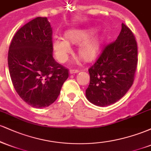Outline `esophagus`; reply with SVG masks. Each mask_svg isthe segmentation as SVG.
Masks as SVG:
<instances>
[{"label": "esophagus", "instance_id": "esophagus-1", "mask_svg": "<svg viewBox=\"0 0 151 151\" xmlns=\"http://www.w3.org/2000/svg\"><path fill=\"white\" fill-rule=\"evenodd\" d=\"M79 70H71L70 71V74H77V73H79Z\"/></svg>", "mask_w": 151, "mask_h": 151}]
</instances>
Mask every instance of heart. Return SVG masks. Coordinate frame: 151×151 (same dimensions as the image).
<instances>
[{
  "mask_svg": "<svg viewBox=\"0 0 151 151\" xmlns=\"http://www.w3.org/2000/svg\"><path fill=\"white\" fill-rule=\"evenodd\" d=\"M93 34L91 30H77L73 29L66 31L65 38L55 37L52 42V46L55 56L59 61L65 62L68 59L69 55L72 52V44H79L78 52L83 60L89 61L96 57L99 50L101 38L99 36L90 37Z\"/></svg>",
  "mask_w": 151,
  "mask_h": 151,
  "instance_id": "b5f03b06",
  "label": "heart"
}]
</instances>
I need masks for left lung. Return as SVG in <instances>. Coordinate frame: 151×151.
<instances>
[{
	"instance_id": "8db88e82",
	"label": "left lung",
	"mask_w": 151,
	"mask_h": 151,
	"mask_svg": "<svg viewBox=\"0 0 151 151\" xmlns=\"http://www.w3.org/2000/svg\"><path fill=\"white\" fill-rule=\"evenodd\" d=\"M138 48L131 30L121 24L115 42L105 47L89 70L86 97L93 104L106 106L121 99L132 86L138 63Z\"/></svg>"
}]
</instances>
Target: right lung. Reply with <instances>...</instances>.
<instances>
[{"label": "right lung", "mask_w": 151, "mask_h": 151, "mask_svg": "<svg viewBox=\"0 0 151 151\" xmlns=\"http://www.w3.org/2000/svg\"><path fill=\"white\" fill-rule=\"evenodd\" d=\"M52 34L48 19L37 17L19 29L9 47L8 64L13 86L34 108L55 102L69 77L68 70L53 58Z\"/></svg>", "instance_id": "1"}]
</instances>
